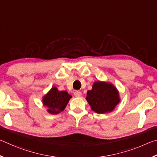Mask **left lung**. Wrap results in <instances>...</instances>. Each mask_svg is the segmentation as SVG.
<instances>
[{
	"label": "left lung",
	"mask_w": 157,
	"mask_h": 157,
	"mask_svg": "<svg viewBox=\"0 0 157 157\" xmlns=\"http://www.w3.org/2000/svg\"><path fill=\"white\" fill-rule=\"evenodd\" d=\"M72 98L67 91H60L56 86H53L42 98V103L46 107L48 113L57 114L64 110L69 101Z\"/></svg>",
	"instance_id": "8db88e82"
}]
</instances>
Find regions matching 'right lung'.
Returning <instances> with one entry per match:
<instances>
[{
	"mask_svg": "<svg viewBox=\"0 0 157 157\" xmlns=\"http://www.w3.org/2000/svg\"><path fill=\"white\" fill-rule=\"evenodd\" d=\"M86 100L92 111L97 114L109 113L114 110L120 102L119 90L113 84L97 81L87 92Z\"/></svg>",
	"mask_w": 157,
	"mask_h": 157,
	"instance_id": "add662e5",
	"label": "right lung"
}]
</instances>
